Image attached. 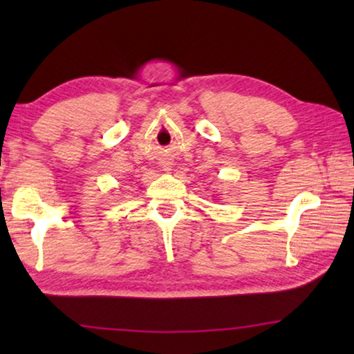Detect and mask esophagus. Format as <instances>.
<instances>
[{"label":"esophagus","mask_w":354,"mask_h":354,"mask_svg":"<svg viewBox=\"0 0 354 354\" xmlns=\"http://www.w3.org/2000/svg\"><path fill=\"white\" fill-rule=\"evenodd\" d=\"M166 171H169V166H166Z\"/></svg>","instance_id":"1"}]
</instances>
